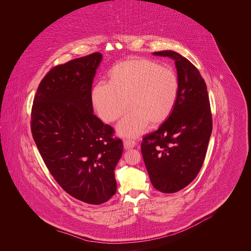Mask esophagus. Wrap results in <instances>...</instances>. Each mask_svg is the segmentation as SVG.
I'll use <instances>...</instances> for the list:
<instances>
[{
    "mask_svg": "<svg viewBox=\"0 0 251 251\" xmlns=\"http://www.w3.org/2000/svg\"><path fill=\"white\" fill-rule=\"evenodd\" d=\"M135 145H136V143H135L134 141H132V140H128V139L124 140V147H125V149H126V150H127V149H131V148L135 147Z\"/></svg>",
    "mask_w": 251,
    "mask_h": 251,
    "instance_id": "obj_1",
    "label": "esophagus"
}]
</instances>
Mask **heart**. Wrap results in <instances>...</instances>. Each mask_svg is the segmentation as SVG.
<instances>
[{
	"instance_id": "obj_1",
	"label": "heart",
	"mask_w": 251,
	"mask_h": 251,
	"mask_svg": "<svg viewBox=\"0 0 251 251\" xmlns=\"http://www.w3.org/2000/svg\"><path fill=\"white\" fill-rule=\"evenodd\" d=\"M179 94V80L169 67L146 59H130L115 66L110 83L100 82L93 91V101L105 123L121 118L130 109L118 126L126 137L141 134L150 123L162 124L172 113Z\"/></svg>"
}]
</instances>
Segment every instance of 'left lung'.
<instances>
[{"label": "left lung", "instance_id": "8db88e82", "mask_svg": "<svg viewBox=\"0 0 251 251\" xmlns=\"http://www.w3.org/2000/svg\"><path fill=\"white\" fill-rule=\"evenodd\" d=\"M153 55L175 61L179 94L167 120L144 137L141 151L153 187L174 193L195 179L204 163L213 129L212 112L206 83L195 66L174 51Z\"/></svg>", "mask_w": 251, "mask_h": 251}]
</instances>
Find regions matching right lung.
Wrapping results in <instances>:
<instances>
[{
  "label": "right lung",
  "instance_id": "add662e5",
  "mask_svg": "<svg viewBox=\"0 0 251 251\" xmlns=\"http://www.w3.org/2000/svg\"><path fill=\"white\" fill-rule=\"evenodd\" d=\"M93 53L56 66L43 77L31 114V129L49 172L72 197L92 205L117 191L115 168L123 141L93 112L92 85L101 62Z\"/></svg>",
  "mask_w": 251,
  "mask_h": 251
}]
</instances>
